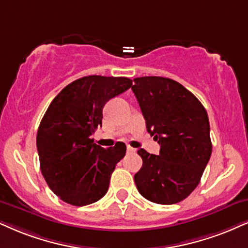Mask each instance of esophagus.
Listing matches in <instances>:
<instances>
[{
  "label": "esophagus",
  "mask_w": 248,
  "mask_h": 248,
  "mask_svg": "<svg viewBox=\"0 0 248 248\" xmlns=\"http://www.w3.org/2000/svg\"><path fill=\"white\" fill-rule=\"evenodd\" d=\"M126 149H127V153H136L137 152V149L133 148V147H131V146H127Z\"/></svg>",
  "instance_id": "esophagus-1"
}]
</instances>
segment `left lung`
I'll return each mask as SVG.
<instances>
[{
    "label": "left lung",
    "instance_id": "left-lung-1",
    "mask_svg": "<svg viewBox=\"0 0 248 248\" xmlns=\"http://www.w3.org/2000/svg\"><path fill=\"white\" fill-rule=\"evenodd\" d=\"M133 81L146 127L161 146L158 155L139 149L142 167L134 183L152 202L177 203L199 185L212 155L208 115L200 101L172 79L151 76Z\"/></svg>",
    "mask_w": 248,
    "mask_h": 248
}]
</instances>
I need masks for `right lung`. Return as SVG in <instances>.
<instances>
[{"mask_svg": "<svg viewBox=\"0 0 248 248\" xmlns=\"http://www.w3.org/2000/svg\"><path fill=\"white\" fill-rule=\"evenodd\" d=\"M132 86L125 77L87 76L72 81L51 101L36 134L40 169L64 202L87 206L105 197L126 146L102 148L91 136L102 126V109Z\"/></svg>", "mask_w": 248, "mask_h": 248, "instance_id": "add662e5", "label": "right lung"}]
</instances>
